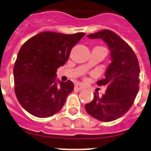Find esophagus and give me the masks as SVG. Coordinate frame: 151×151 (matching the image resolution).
<instances>
[{"label":"esophagus","mask_w":151,"mask_h":151,"mask_svg":"<svg viewBox=\"0 0 151 151\" xmlns=\"http://www.w3.org/2000/svg\"><path fill=\"white\" fill-rule=\"evenodd\" d=\"M74 88H75V89H77V90L81 91V90H83V89L84 88V87L83 86L82 84H76Z\"/></svg>","instance_id":"obj_1"}]
</instances>
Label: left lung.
I'll list each match as a JSON object with an SVG mask.
<instances>
[{"instance_id": "left-lung-1", "label": "left lung", "mask_w": 151, "mask_h": 151, "mask_svg": "<svg viewBox=\"0 0 151 151\" xmlns=\"http://www.w3.org/2000/svg\"><path fill=\"white\" fill-rule=\"evenodd\" d=\"M88 37L101 39L107 43L111 63L105 78L97 82L99 86L107 87L105 93L101 97L95 93L85 110L96 119L111 122L127 113L134 102L139 91V62L132 48L111 30L104 29Z\"/></svg>"}]
</instances>
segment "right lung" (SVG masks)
<instances>
[{"instance_id": "add662e5", "label": "right lung", "mask_w": 151, "mask_h": 151, "mask_svg": "<svg viewBox=\"0 0 151 151\" xmlns=\"http://www.w3.org/2000/svg\"><path fill=\"white\" fill-rule=\"evenodd\" d=\"M84 35L43 32L21 47L13 70L14 92L18 102L32 116L50 117L62 109L74 85L70 80L57 84L56 70Z\"/></svg>"}]
</instances>
